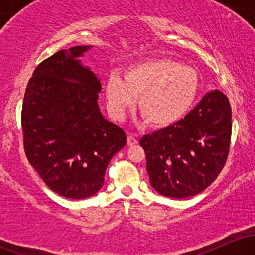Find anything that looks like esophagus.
Here are the masks:
<instances>
[{"mask_svg": "<svg viewBox=\"0 0 255 255\" xmlns=\"http://www.w3.org/2000/svg\"><path fill=\"white\" fill-rule=\"evenodd\" d=\"M137 143H138V139L134 137V135H133V134L128 135V138H127V144H128V145L132 146V145H135V144H137Z\"/></svg>", "mask_w": 255, "mask_h": 255, "instance_id": "obj_1", "label": "esophagus"}]
</instances>
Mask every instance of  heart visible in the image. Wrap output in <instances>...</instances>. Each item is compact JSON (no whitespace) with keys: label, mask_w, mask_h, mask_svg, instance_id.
<instances>
[{"label":"heart","mask_w":255,"mask_h":255,"mask_svg":"<svg viewBox=\"0 0 255 255\" xmlns=\"http://www.w3.org/2000/svg\"><path fill=\"white\" fill-rule=\"evenodd\" d=\"M200 79L196 71L170 58H153L128 66L125 78L111 74L106 99L110 112L122 118L134 106L153 127H168L184 118L195 105Z\"/></svg>","instance_id":"obj_1"}]
</instances>
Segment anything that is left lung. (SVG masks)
Returning a JSON list of instances; mask_svg holds the SVG:
<instances>
[{"label":"left lung","mask_w":255,"mask_h":255,"mask_svg":"<svg viewBox=\"0 0 255 255\" xmlns=\"http://www.w3.org/2000/svg\"><path fill=\"white\" fill-rule=\"evenodd\" d=\"M231 134L230 101L218 90L207 92L182 120L140 139L151 186L173 199L204 191L225 166Z\"/></svg>","instance_id":"left-lung-1"}]
</instances>
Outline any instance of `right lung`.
Segmentation results:
<instances>
[{"instance_id": "obj_1", "label": "right lung", "mask_w": 255, "mask_h": 255, "mask_svg": "<svg viewBox=\"0 0 255 255\" xmlns=\"http://www.w3.org/2000/svg\"><path fill=\"white\" fill-rule=\"evenodd\" d=\"M91 47L60 50L29 79L22 106L24 151L50 190L73 200L96 194L112 156L127 143L100 111L101 82L78 58Z\"/></svg>"}]
</instances>
